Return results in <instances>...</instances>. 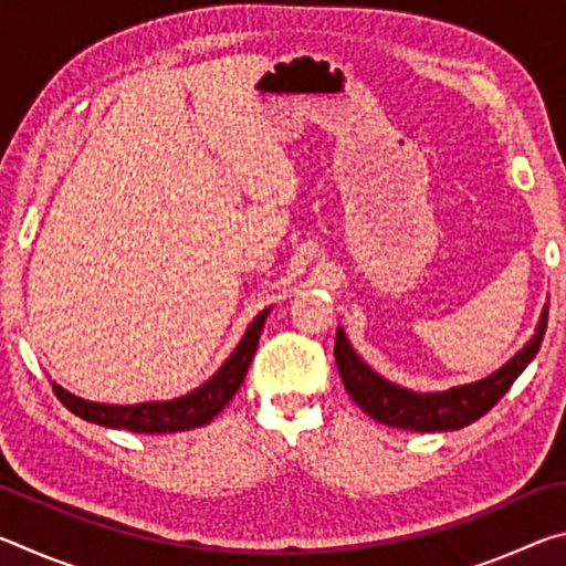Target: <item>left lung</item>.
<instances>
[{
  "mask_svg": "<svg viewBox=\"0 0 566 566\" xmlns=\"http://www.w3.org/2000/svg\"><path fill=\"white\" fill-rule=\"evenodd\" d=\"M547 317L549 304H544L530 342L500 369L484 379L444 391H415L385 379L354 352L342 327H337V339H334V357H337L344 389L371 419L389 427L411 429V432H454L484 417L506 395L514 379L530 367L547 332Z\"/></svg>",
  "mask_w": 566,
  "mask_h": 566,
  "instance_id": "obj_1",
  "label": "left lung"
}]
</instances>
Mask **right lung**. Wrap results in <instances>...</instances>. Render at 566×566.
<instances>
[{"label": "right lung", "instance_id": "1", "mask_svg": "<svg viewBox=\"0 0 566 566\" xmlns=\"http://www.w3.org/2000/svg\"><path fill=\"white\" fill-rule=\"evenodd\" d=\"M272 306H266L256 317L249 322L244 337L239 339L234 352L224 359L212 377L187 395L161 401H139V405H104V401H90L72 395L64 387L52 381L54 395L72 415L92 421V424L107 429H127L139 434H175L187 429L205 427L222 411L229 399L237 395L239 385L247 377L249 364L260 344V334L266 322V314Z\"/></svg>", "mask_w": 566, "mask_h": 566}]
</instances>
